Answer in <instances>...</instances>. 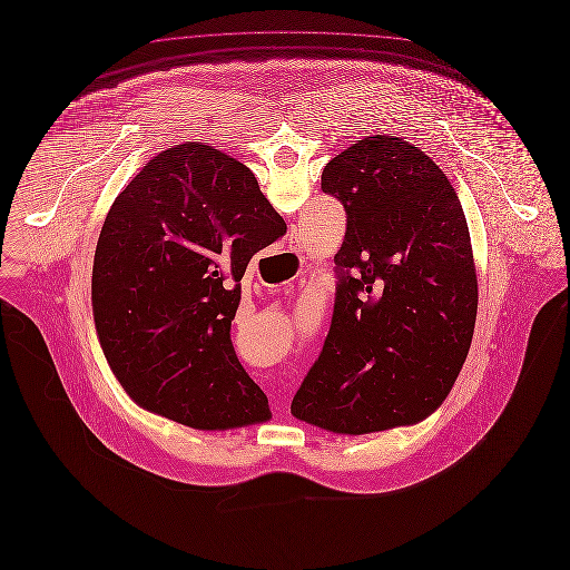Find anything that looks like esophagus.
<instances>
[{"label": "esophagus", "mask_w": 570, "mask_h": 570, "mask_svg": "<svg viewBox=\"0 0 570 570\" xmlns=\"http://www.w3.org/2000/svg\"><path fill=\"white\" fill-rule=\"evenodd\" d=\"M272 403H274V407H283V401H281V396H278V399L274 396V399H272Z\"/></svg>", "instance_id": "esophagus-1"}]
</instances>
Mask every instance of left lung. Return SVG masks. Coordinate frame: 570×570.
Instances as JSON below:
<instances>
[{"mask_svg": "<svg viewBox=\"0 0 570 570\" xmlns=\"http://www.w3.org/2000/svg\"><path fill=\"white\" fill-rule=\"evenodd\" d=\"M322 190L347 214L324 350L292 414L364 435L433 414L468 358L479 281L465 214L446 174L399 137L336 154Z\"/></svg>", "mask_w": 570, "mask_h": 570, "instance_id": "left-lung-1", "label": "left lung"}]
</instances>
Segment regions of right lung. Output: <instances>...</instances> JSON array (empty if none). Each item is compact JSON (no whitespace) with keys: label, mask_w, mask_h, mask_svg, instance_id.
Returning a JSON list of instances; mask_svg holds the SVG:
<instances>
[{"label":"right lung","mask_w":570,"mask_h":570,"mask_svg":"<svg viewBox=\"0 0 570 570\" xmlns=\"http://www.w3.org/2000/svg\"><path fill=\"white\" fill-rule=\"evenodd\" d=\"M285 232L250 169L197 141L160 151L121 190L96 244L91 306L135 403L204 431L271 420L229 332L250 257Z\"/></svg>","instance_id":"add662e5"}]
</instances>
